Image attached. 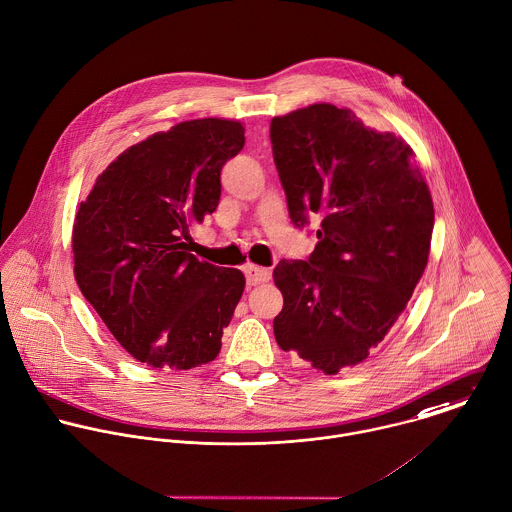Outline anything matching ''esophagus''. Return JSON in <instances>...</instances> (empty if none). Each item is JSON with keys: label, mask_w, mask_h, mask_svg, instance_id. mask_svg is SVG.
Wrapping results in <instances>:
<instances>
[{"label": "esophagus", "mask_w": 512, "mask_h": 512, "mask_svg": "<svg viewBox=\"0 0 512 512\" xmlns=\"http://www.w3.org/2000/svg\"><path fill=\"white\" fill-rule=\"evenodd\" d=\"M245 277H247L249 285H261V283H267L271 279V271L265 269V267L249 263V265H245Z\"/></svg>", "instance_id": "obj_1"}]
</instances>
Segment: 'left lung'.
<instances>
[{"label": "left lung", "mask_w": 512, "mask_h": 512, "mask_svg": "<svg viewBox=\"0 0 512 512\" xmlns=\"http://www.w3.org/2000/svg\"><path fill=\"white\" fill-rule=\"evenodd\" d=\"M289 215L321 219L307 261L273 271L279 347L325 375L363 363L405 311L429 261L435 209L413 149L351 111L313 103L271 121Z\"/></svg>", "instance_id": "obj_1"}]
</instances>
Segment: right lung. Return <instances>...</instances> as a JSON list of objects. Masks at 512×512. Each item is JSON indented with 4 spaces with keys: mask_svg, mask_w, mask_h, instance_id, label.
<instances>
[{
    "mask_svg": "<svg viewBox=\"0 0 512 512\" xmlns=\"http://www.w3.org/2000/svg\"><path fill=\"white\" fill-rule=\"evenodd\" d=\"M243 145L241 121L177 123L117 155L79 203L75 281L139 363L187 371L221 351L245 277L189 253V229L217 209L221 167Z\"/></svg>",
    "mask_w": 512,
    "mask_h": 512,
    "instance_id": "obj_1",
    "label": "right lung"
}]
</instances>
